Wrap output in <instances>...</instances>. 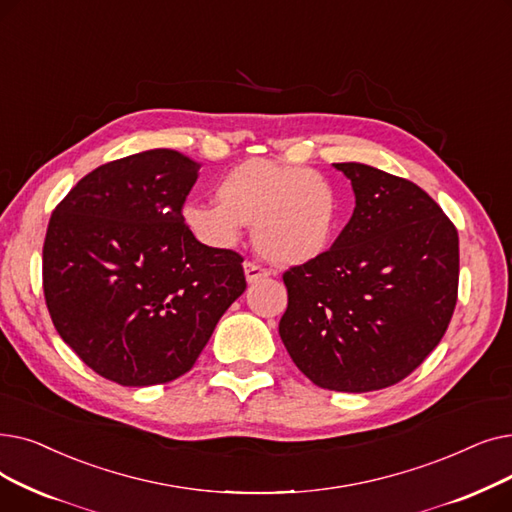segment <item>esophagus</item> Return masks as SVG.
<instances>
[{
  "instance_id": "34e87169",
  "label": "esophagus",
  "mask_w": 512,
  "mask_h": 512,
  "mask_svg": "<svg viewBox=\"0 0 512 512\" xmlns=\"http://www.w3.org/2000/svg\"><path fill=\"white\" fill-rule=\"evenodd\" d=\"M243 271H246V279H248V283H256V281L266 279V277L271 275V271H269V269H264V266H260V264L252 262V260H246V262H243Z\"/></svg>"
}]
</instances>
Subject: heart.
Instances as JSON below:
<instances>
[{
    "label": "heart",
    "mask_w": 512,
    "mask_h": 512,
    "mask_svg": "<svg viewBox=\"0 0 512 512\" xmlns=\"http://www.w3.org/2000/svg\"><path fill=\"white\" fill-rule=\"evenodd\" d=\"M218 202H187L183 223L200 241L227 248L252 225L256 250L277 264L319 258L337 225V191L316 170L246 160L218 179Z\"/></svg>",
    "instance_id": "heart-1"
}]
</instances>
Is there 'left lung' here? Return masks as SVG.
I'll return each instance as SVG.
<instances>
[{
	"instance_id": "left-lung-1",
	"label": "left lung",
	"mask_w": 512,
	"mask_h": 512,
	"mask_svg": "<svg viewBox=\"0 0 512 512\" xmlns=\"http://www.w3.org/2000/svg\"><path fill=\"white\" fill-rule=\"evenodd\" d=\"M354 214L319 258L283 273L279 335L296 367L333 392H373L415 371L458 298V233L437 202L379 168L333 164Z\"/></svg>"
}]
</instances>
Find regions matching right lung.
<instances>
[{
  "label": "right lung",
  "mask_w": 512,
  "mask_h": 512,
  "mask_svg": "<svg viewBox=\"0 0 512 512\" xmlns=\"http://www.w3.org/2000/svg\"><path fill=\"white\" fill-rule=\"evenodd\" d=\"M200 164L150 150L97 166L56 206L43 294L56 331L97 375L127 387L185 375L246 289L243 258L183 223Z\"/></svg>",
  "instance_id": "add662e5"
}]
</instances>
